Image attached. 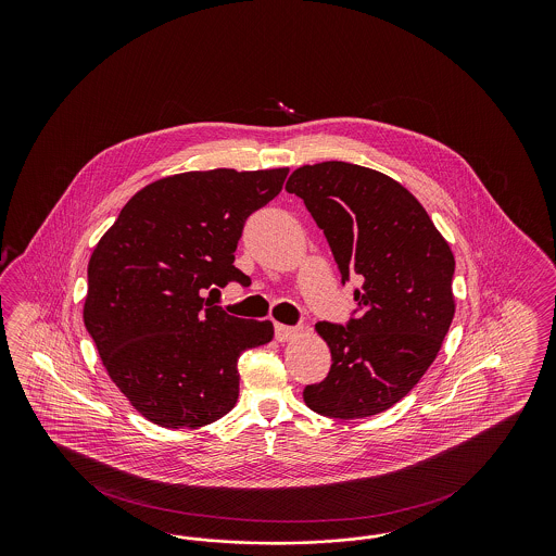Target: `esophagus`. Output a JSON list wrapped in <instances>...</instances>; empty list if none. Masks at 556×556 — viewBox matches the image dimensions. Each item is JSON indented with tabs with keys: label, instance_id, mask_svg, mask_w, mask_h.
<instances>
[{
	"label": "esophagus",
	"instance_id": "1",
	"mask_svg": "<svg viewBox=\"0 0 556 556\" xmlns=\"http://www.w3.org/2000/svg\"><path fill=\"white\" fill-rule=\"evenodd\" d=\"M295 336H298V329H295V327H288V325L275 323V338H277V342H290Z\"/></svg>",
	"mask_w": 556,
	"mask_h": 556
}]
</instances>
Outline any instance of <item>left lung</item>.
Returning a JSON list of instances; mask_svg holds the SVG:
<instances>
[{"label": "left lung", "instance_id": "obj_1", "mask_svg": "<svg viewBox=\"0 0 556 556\" xmlns=\"http://www.w3.org/2000/svg\"><path fill=\"white\" fill-rule=\"evenodd\" d=\"M286 189L323 229L342 281L356 273L358 318L317 323L329 375L304 402L333 419L392 408L435 361L454 317V254L421 202L392 177L350 162L306 164Z\"/></svg>", "mask_w": 556, "mask_h": 556}]
</instances>
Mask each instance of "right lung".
<instances>
[{"mask_svg":"<svg viewBox=\"0 0 556 556\" xmlns=\"http://www.w3.org/2000/svg\"><path fill=\"white\" fill-rule=\"evenodd\" d=\"M290 168L189 170L139 189L87 266L83 320L110 379L148 421L198 429L239 396L238 358L273 340L270 320L231 317L204 298L229 281L245 218Z\"/></svg>","mask_w":556,"mask_h":556,"instance_id":"add662e5","label":"right lung"}]
</instances>
